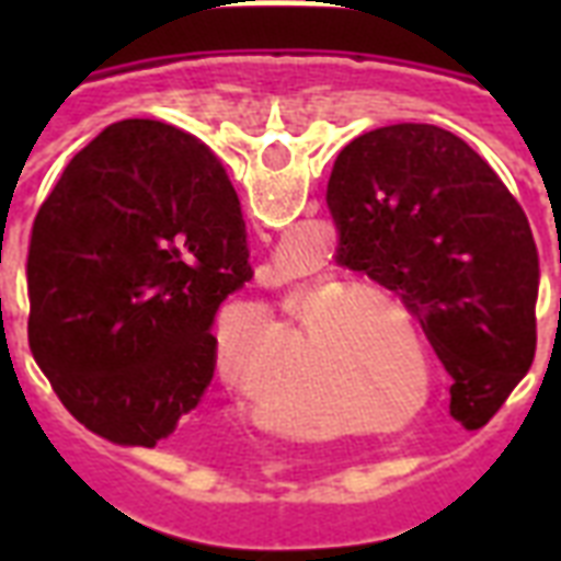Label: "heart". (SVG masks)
<instances>
[{
	"label": "heart",
	"mask_w": 561,
	"mask_h": 561,
	"mask_svg": "<svg viewBox=\"0 0 561 561\" xmlns=\"http://www.w3.org/2000/svg\"><path fill=\"white\" fill-rule=\"evenodd\" d=\"M288 308L302 314L308 352L350 381L364 413L410 422L431 404L434 358L419 323L392 290L320 271L294 285ZM392 313L405 323L404 333ZM250 314L271 346L285 341V329L271 311L250 308Z\"/></svg>",
	"instance_id": "obj_1"
}]
</instances>
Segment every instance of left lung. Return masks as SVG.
<instances>
[{
    "mask_svg": "<svg viewBox=\"0 0 561 561\" xmlns=\"http://www.w3.org/2000/svg\"><path fill=\"white\" fill-rule=\"evenodd\" d=\"M325 201L337 264L404 302L454 378L451 416L486 425L536 355L539 250L518 201L434 125L352 139Z\"/></svg>",
    "mask_w": 561,
    "mask_h": 561,
    "instance_id": "8db88e82",
    "label": "left lung"
}]
</instances>
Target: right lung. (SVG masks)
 Returning <instances> with one entry per match:
<instances>
[{
	"label": "right lung",
	"mask_w": 561,
	"mask_h": 561,
	"mask_svg": "<svg viewBox=\"0 0 561 561\" xmlns=\"http://www.w3.org/2000/svg\"><path fill=\"white\" fill-rule=\"evenodd\" d=\"M241 203L215 153L151 118L104 127L39 206L28 343L92 434H174L218 360L220 302L253 279Z\"/></svg>",
	"instance_id": "obj_1"
}]
</instances>
